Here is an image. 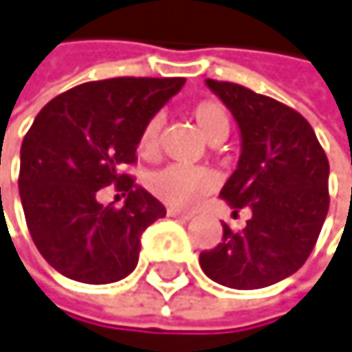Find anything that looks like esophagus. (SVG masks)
Returning a JSON list of instances; mask_svg holds the SVG:
<instances>
[{
    "instance_id": "34e87169",
    "label": "esophagus",
    "mask_w": 352,
    "mask_h": 352,
    "mask_svg": "<svg viewBox=\"0 0 352 352\" xmlns=\"http://www.w3.org/2000/svg\"><path fill=\"white\" fill-rule=\"evenodd\" d=\"M166 214H168V217H175V219H182V221L192 219V212H186V210H179V208H168Z\"/></svg>"
}]
</instances>
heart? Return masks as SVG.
<instances>
[{
	"instance_id": "heart-1",
	"label": "heart",
	"mask_w": 352,
	"mask_h": 352,
	"mask_svg": "<svg viewBox=\"0 0 352 352\" xmlns=\"http://www.w3.org/2000/svg\"><path fill=\"white\" fill-rule=\"evenodd\" d=\"M196 127L200 133L210 142L219 144L230 135L232 120L230 112L217 100H202L192 106L190 110ZM160 131H162V118L158 114L150 116L140 131L138 138V152L152 160L160 150ZM148 190L164 204L173 208H190L202 196L212 192L217 186V175L208 166H182V164H168L164 168L154 170L148 182Z\"/></svg>"
}]
</instances>
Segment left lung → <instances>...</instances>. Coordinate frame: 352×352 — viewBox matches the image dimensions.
<instances>
[{"label": "left lung", "instance_id": "left-lung-1", "mask_svg": "<svg viewBox=\"0 0 352 352\" xmlns=\"http://www.w3.org/2000/svg\"><path fill=\"white\" fill-rule=\"evenodd\" d=\"M242 133L238 168L221 190L234 212L250 208L244 230L223 223L221 242L200 267L221 286L258 290L282 282L309 258L330 208V162L307 118L252 89L206 79Z\"/></svg>", "mask_w": 352, "mask_h": 352}]
</instances>
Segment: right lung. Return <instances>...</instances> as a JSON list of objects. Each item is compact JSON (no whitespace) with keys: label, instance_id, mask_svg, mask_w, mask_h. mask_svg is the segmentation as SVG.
Segmentation results:
<instances>
[{"label":"right lung","instance_id":"1","mask_svg":"<svg viewBox=\"0 0 352 352\" xmlns=\"http://www.w3.org/2000/svg\"><path fill=\"white\" fill-rule=\"evenodd\" d=\"M184 77H116L72 87L47 102L24 135L18 190L41 256L66 278L112 284L135 269L140 238L166 210L122 166L138 162V138ZM112 185L120 209L97 202Z\"/></svg>","mask_w":352,"mask_h":352}]
</instances>
